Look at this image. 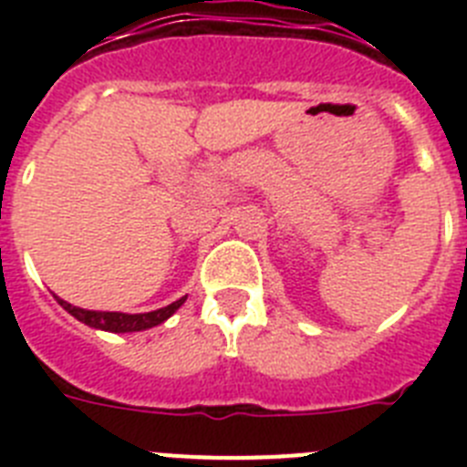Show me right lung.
I'll return each instance as SVG.
<instances>
[{"instance_id":"1","label":"right lung","mask_w":467,"mask_h":467,"mask_svg":"<svg viewBox=\"0 0 467 467\" xmlns=\"http://www.w3.org/2000/svg\"><path fill=\"white\" fill-rule=\"evenodd\" d=\"M184 299H187V296H182V299L172 301V304H168V306L156 308V311H150V313L86 311V308L72 306V304H67V301H63V299H57V304H60V306H63L69 316H74L77 320H79V323L88 325V327L121 334V332H142V329H150V327H156V325H161V323H166L168 317H171L177 308L182 306Z\"/></svg>"}]
</instances>
